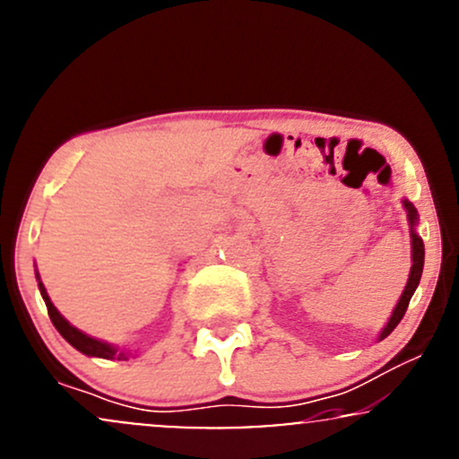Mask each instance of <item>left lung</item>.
Returning a JSON list of instances; mask_svg holds the SVG:
<instances>
[{"mask_svg":"<svg viewBox=\"0 0 459 459\" xmlns=\"http://www.w3.org/2000/svg\"><path fill=\"white\" fill-rule=\"evenodd\" d=\"M403 208H406L408 212V223H411V238H412V266H411V274H408V283L406 288H403V292L400 296V303L395 305V309H393V314L389 317V322H386V326L382 328L378 342H382L385 337H389L393 333V328L402 322L403 314H406L408 309V303H411L414 290H417L419 281H421V273H423V260H425V247H423V240L421 236L417 234V223H419V214H417V208L412 206L408 199H403Z\"/></svg>","mask_w":459,"mask_h":459,"instance_id":"8db88e82","label":"left lung"}]
</instances>
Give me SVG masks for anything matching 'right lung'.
Masks as SVG:
<instances>
[{
	"instance_id": "obj_1",
	"label": "right lung",
	"mask_w": 459,
	"mask_h": 459,
	"mask_svg": "<svg viewBox=\"0 0 459 459\" xmlns=\"http://www.w3.org/2000/svg\"><path fill=\"white\" fill-rule=\"evenodd\" d=\"M36 279H38V290H40L42 299H45V305H47V311H48V317H51L53 326L57 328V333L62 335L66 342L70 343L73 348H77L79 352L88 354V357H99V359H117V360H126L128 354L126 352H117V348H113L111 343H105L100 342V339H94L90 335H85V333H81L79 328H74L70 322L64 317L59 311L56 309V305L51 303V299H48L45 285L40 281V274L36 273Z\"/></svg>"
}]
</instances>
